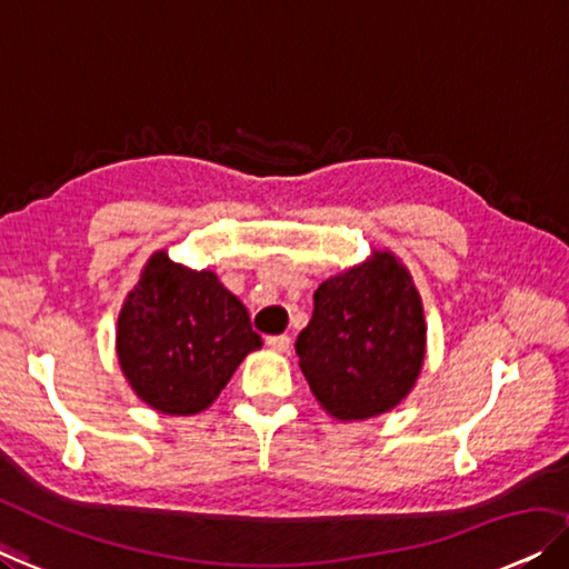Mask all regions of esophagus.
<instances>
[{"instance_id":"34e87169","label":"esophagus","mask_w":569,"mask_h":569,"mask_svg":"<svg viewBox=\"0 0 569 569\" xmlns=\"http://www.w3.org/2000/svg\"><path fill=\"white\" fill-rule=\"evenodd\" d=\"M267 346L277 353H287L290 351V336H269Z\"/></svg>"}]
</instances>
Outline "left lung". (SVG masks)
Wrapping results in <instances>:
<instances>
[{
	"mask_svg": "<svg viewBox=\"0 0 569 569\" xmlns=\"http://www.w3.org/2000/svg\"><path fill=\"white\" fill-rule=\"evenodd\" d=\"M295 351L318 406L336 421H367L400 406L421 377L426 316L408 267L377 251L318 287Z\"/></svg>",
	"mask_w": 569,
	"mask_h": 569,
	"instance_id": "obj_1",
	"label": "left lung"
}]
</instances>
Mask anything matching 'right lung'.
<instances>
[{"instance_id":"add662e5","label":"right lung","mask_w":569,"mask_h":569,"mask_svg":"<svg viewBox=\"0 0 569 569\" xmlns=\"http://www.w3.org/2000/svg\"><path fill=\"white\" fill-rule=\"evenodd\" d=\"M257 349L249 310L216 271L189 269L167 251L146 261L114 328L130 390L163 416L202 413Z\"/></svg>"}]
</instances>
